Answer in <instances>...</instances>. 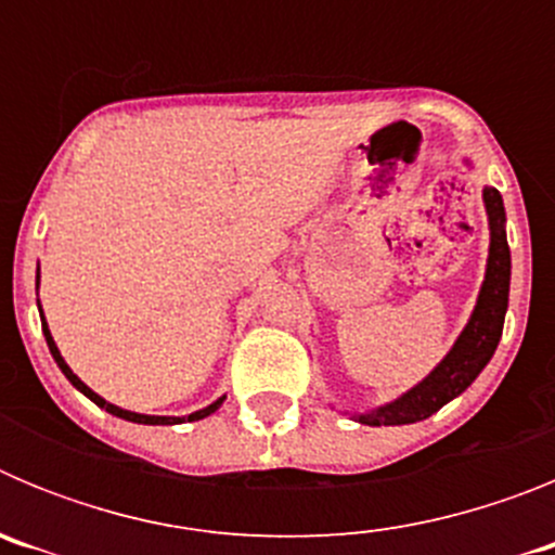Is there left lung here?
<instances>
[{"instance_id": "1", "label": "left lung", "mask_w": 555, "mask_h": 555, "mask_svg": "<svg viewBox=\"0 0 555 555\" xmlns=\"http://www.w3.org/2000/svg\"><path fill=\"white\" fill-rule=\"evenodd\" d=\"M483 203L489 214V230H492V244H489L487 281L480 286L478 306L469 317L467 327L461 331L453 350L444 356V361L425 377L423 384L397 397L395 403L380 405L375 411L358 414L361 425H409L428 420L430 414L450 403L453 397L473 384L480 370L489 364V358L498 350V341L503 336V320L508 308V281H512V253L506 242V210L498 189H483Z\"/></svg>"}]
</instances>
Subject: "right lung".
Masks as SVG:
<instances>
[{"label": "right lung", "mask_w": 555, "mask_h": 555, "mask_svg": "<svg viewBox=\"0 0 555 555\" xmlns=\"http://www.w3.org/2000/svg\"><path fill=\"white\" fill-rule=\"evenodd\" d=\"M38 311H41V308H38ZM41 325H43V336H47L49 352H52V358H55V361H57V366H61V372H63V375H66L68 380H72V386H75V389H80L82 395L88 397V400H94V403L100 405V409H105L107 414H113V416H121V420H130V423H139V425H178V423H185V420H189V423H194V420H203V416L214 414V411H217L219 405L224 403V397H219L217 403H210L208 409H203V411H194V414H189V416H150V414H135V411H125V409H119V405H113V403H107V400H102V397L96 395V391H91V389H88V386L82 384L80 377H77L75 372L68 370V364H66V361H63L61 350H57L55 338H52V333H49V327H47V320H41Z\"/></svg>", "instance_id": "right-lung-1"}]
</instances>
